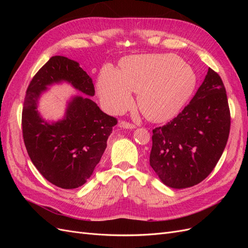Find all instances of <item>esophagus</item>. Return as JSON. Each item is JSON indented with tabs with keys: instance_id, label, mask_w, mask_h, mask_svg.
Segmentation results:
<instances>
[{
	"instance_id": "34e87169",
	"label": "esophagus",
	"mask_w": 248,
	"mask_h": 248,
	"mask_svg": "<svg viewBox=\"0 0 248 248\" xmlns=\"http://www.w3.org/2000/svg\"><path fill=\"white\" fill-rule=\"evenodd\" d=\"M119 126L122 127V128H126V129H133L136 128V125L131 124L129 122H126V121H121L119 123Z\"/></svg>"
}]
</instances>
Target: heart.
Returning a JSON list of instances; mask_svg holds the SVG:
<instances>
[{
  "mask_svg": "<svg viewBox=\"0 0 248 248\" xmlns=\"http://www.w3.org/2000/svg\"><path fill=\"white\" fill-rule=\"evenodd\" d=\"M197 86L191 67L172 55H142L125 58L121 70L107 66L101 70L97 90L110 112H121L139 94V108L147 119L162 122L176 116Z\"/></svg>",
  "mask_w": 248,
  "mask_h": 248,
  "instance_id": "b5f03b06",
  "label": "heart"
}]
</instances>
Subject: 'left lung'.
<instances>
[{
	"mask_svg": "<svg viewBox=\"0 0 248 248\" xmlns=\"http://www.w3.org/2000/svg\"><path fill=\"white\" fill-rule=\"evenodd\" d=\"M230 127L226 88L218 73L209 68L189 104L171 121L153 129L150 166L171 188L197 185L218 162Z\"/></svg>",
	"mask_w": 248,
	"mask_h": 248,
	"instance_id": "1",
	"label": "left lung"
}]
</instances>
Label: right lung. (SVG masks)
<instances>
[{"instance_id":"add662e5","label":"right lung","mask_w":248,"mask_h":248,"mask_svg":"<svg viewBox=\"0 0 248 248\" xmlns=\"http://www.w3.org/2000/svg\"><path fill=\"white\" fill-rule=\"evenodd\" d=\"M63 80L88 96L95 94L92 78L78 62L62 56L51 57L27 89L21 126L26 149L36 169L51 184L72 189L91 177L118 121L90 97L77 96L62 122H43L36 110L39 96L47 85Z\"/></svg>"}]
</instances>
